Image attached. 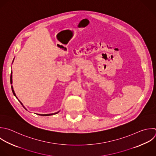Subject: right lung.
Returning <instances> with one entry per match:
<instances>
[{
	"label": "right lung",
	"mask_w": 156,
	"mask_h": 156,
	"mask_svg": "<svg viewBox=\"0 0 156 156\" xmlns=\"http://www.w3.org/2000/svg\"><path fill=\"white\" fill-rule=\"evenodd\" d=\"M13 61H14V59H13ZM13 62H12V63H13ZM10 83H11V84H12V83H13V80H12V71L11 76H10ZM12 92H13V93L14 96H15L18 99V98H17V97H16V94H15V91H14V90H13V86H12ZM18 101L20 102V103H21V105L23 106V107H24L26 110H27L25 108V107L23 105V103H22L20 100H18ZM59 112H60V111H58V112H55V113H49V114H37V115H41V116H50V115H55V114L58 113Z\"/></svg>",
	"instance_id": "right-lung-1"
}]
</instances>
